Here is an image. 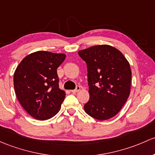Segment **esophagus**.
I'll use <instances>...</instances> for the list:
<instances>
[{
  "label": "esophagus",
  "mask_w": 155,
  "mask_h": 155,
  "mask_svg": "<svg viewBox=\"0 0 155 155\" xmlns=\"http://www.w3.org/2000/svg\"><path fill=\"white\" fill-rule=\"evenodd\" d=\"M79 91H80V86L77 85V86H76V89H74V90H72V91H71V92H72L73 94H75V93H77V92H79Z\"/></svg>",
  "instance_id": "esophagus-1"
}]
</instances>
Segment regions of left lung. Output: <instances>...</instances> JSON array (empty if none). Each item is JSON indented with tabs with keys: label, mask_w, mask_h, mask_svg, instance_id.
<instances>
[{
	"label": "left lung",
	"mask_w": 155,
	"mask_h": 155,
	"mask_svg": "<svg viewBox=\"0 0 155 155\" xmlns=\"http://www.w3.org/2000/svg\"><path fill=\"white\" fill-rule=\"evenodd\" d=\"M85 61L90 98L84 111L93 118L114 117L130 94L131 71L123 53L109 45H97L78 52Z\"/></svg>",
	"instance_id": "1"
}]
</instances>
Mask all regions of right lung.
Returning a JSON list of instances; mask_svg holds the SVG:
<instances>
[{"instance_id":"obj_1","label":"right lung","mask_w":155,"mask_h":155,"mask_svg":"<svg viewBox=\"0 0 155 155\" xmlns=\"http://www.w3.org/2000/svg\"><path fill=\"white\" fill-rule=\"evenodd\" d=\"M64 54L38 51L26 56L14 73L16 97L26 111L33 118L45 120L59 110L65 93L58 87L57 68Z\"/></svg>"}]
</instances>
